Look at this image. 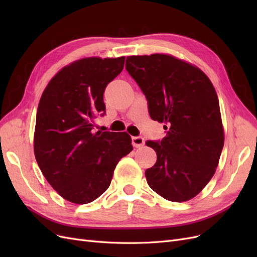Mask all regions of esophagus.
I'll return each instance as SVG.
<instances>
[{
    "label": "esophagus",
    "mask_w": 257,
    "mask_h": 257,
    "mask_svg": "<svg viewBox=\"0 0 257 257\" xmlns=\"http://www.w3.org/2000/svg\"><path fill=\"white\" fill-rule=\"evenodd\" d=\"M132 145L135 148H139L145 145V139L143 137H132Z\"/></svg>",
    "instance_id": "34e87169"
}]
</instances>
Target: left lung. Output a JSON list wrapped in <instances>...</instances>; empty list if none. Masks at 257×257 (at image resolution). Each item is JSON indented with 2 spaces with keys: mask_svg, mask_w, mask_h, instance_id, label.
Wrapping results in <instances>:
<instances>
[{
  "mask_svg": "<svg viewBox=\"0 0 257 257\" xmlns=\"http://www.w3.org/2000/svg\"><path fill=\"white\" fill-rule=\"evenodd\" d=\"M125 67L147 97L151 119L167 130L160 143H146L157 152L147 182L167 200H190L211 180L224 146L213 84L197 66L165 53L130 56Z\"/></svg>",
  "mask_w": 257,
  "mask_h": 257,
  "instance_id": "obj_1",
  "label": "left lung"
}]
</instances>
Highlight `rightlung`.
I'll list each match as a JSON object with an SVG mask.
<instances>
[{
	"label": "right lung",
	"mask_w": 257,
	"mask_h": 257,
	"mask_svg": "<svg viewBox=\"0 0 257 257\" xmlns=\"http://www.w3.org/2000/svg\"><path fill=\"white\" fill-rule=\"evenodd\" d=\"M124 61H74L52 77L40 99L35 159L49 184L73 204H89L102 195L118 162L133 150L126 132H94L95 116L106 109L104 91L122 72Z\"/></svg>",
	"instance_id": "right-lung-1"
}]
</instances>
